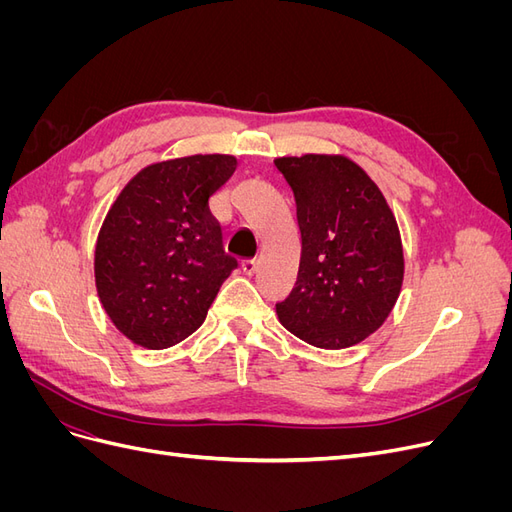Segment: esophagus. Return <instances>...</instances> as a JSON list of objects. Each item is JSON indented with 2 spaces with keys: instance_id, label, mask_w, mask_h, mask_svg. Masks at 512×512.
Instances as JSON below:
<instances>
[{
  "instance_id": "1",
  "label": "esophagus",
  "mask_w": 512,
  "mask_h": 512,
  "mask_svg": "<svg viewBox=\"0 0 512 512\" xmlns=\"http://www.w3.org/2000/svg\"><path fill=\"white\" fill-rule=\"evenodd\" d=\"M241 269L245 275H254L258 271V260L256 258H247L241 262Z\"/></svg>"
}]
</instances>
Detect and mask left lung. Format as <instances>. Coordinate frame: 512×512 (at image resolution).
I'll return each instance as SVG.
<instances>
[{
    "instance_id": "left-lung-1",
    "label": "left lung",
    "mask_w": 512,
    "mask_h": 512,
    "mask_svg": "<svg viewBox=\"0 0 512 512\" xmlns=\"http://www.w3.org/2000/svg\"><path fill=\"white\" fill-rule=\"evenodd\" d=\"M275 166L297 203L301 262L277 318L303 342L342 350L378 331L404 282V247L391 207L344 156L307 153Z\"/></svg>"
}]
</instances>
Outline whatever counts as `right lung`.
<instances>
[{
  "instance_id": "right-lung-1",
  "label": "right lung",
  "mask_w": 512,
  "mask_h": 512,
  "mask_svg": "<svg viewBox=\"0 0 512 512\" xmlns=\"http://www.w3.org/2000/svg\"><path fill=\"white\" fill-rule=\"evenodd\" d=\"M235 168L237 158L224 153L151 164L108 209L96 243V288L130 342L149 350L183 342L237 269L209 209Z\"/></svg>"
}]
</instances>
